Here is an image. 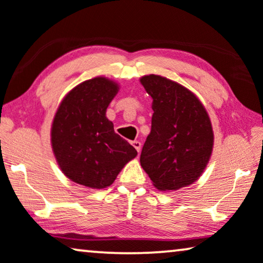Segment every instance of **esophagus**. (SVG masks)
<instances>
[{
    "mask_svg": "<svg viewBox=\"0 0 263 263\" xmlns=\"http://www.w3.org/2000/svg\"><path fill=\"white\" fill-rule=\"evenodd\" d=\"M132 145L137 151H138V153H140V149H142V143L138 142V140H133Z\"/></svg>",
    "mask_w": 263,
    "mask_h": 263,
    "instance_id": "esophagus-1",
    "label": "esophagus"
}]
</instances>
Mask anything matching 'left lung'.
Returning <instances> with one entry per match:
<instances>
[{
    "label": "left lung",
    "mask_w": 263,
    "mask_h": 263,
    "mask_svg": "<svg viewBox=\"0 0 263 263\" xmlns=\"http://www.w3.org/2000/svg\"><path fill=\"white\" fill-rule=\"evenodd\" d=\"M153 98L150 135L140 165L160 191H176L195 182L209 163L213 130L209 114L186 87L158 75L140 79Z\"/></svg>",
    "instance_id": "left-lung-1"
}]
</instances>
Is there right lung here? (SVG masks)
<instances>
[{"label": "right lung", "instance_id": "1", "mask_svg": "<svg viewBox=\"0 0 263 263\" xmlns=\"http://www.w3.org/2000/svg\"><path fill=\"white\" fill-rule=\"evenodd\" d=\"M119 86L94 77L72 88L62 100L51 127V144L63 174L82 186H110L137 150L114 132L106 110Z\"/></svg>", "mask_w": 263, "mask_h": 263}]
</instances>
